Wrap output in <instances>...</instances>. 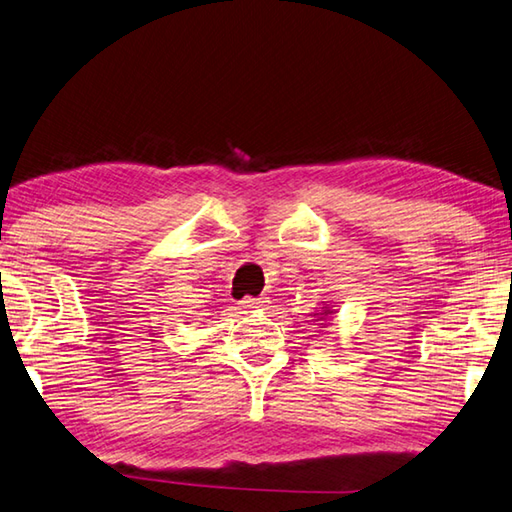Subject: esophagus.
<instances>
[{"label":"esophagus","mask_w":512,"mask_h":512,"mask_svg":"<svg viewBox=\"0 0 512 512\" xmlns=\"http://www.w3.org/2000/svg\"><path fill=\"white\" fill-rule=\"evenodd\" d=\"M269 300L267 298H263V295H260V298H243L241 300V304H243V309H260V306H265Z\"/></svg>","instance_id":"esophagus-1"}]
</instances>
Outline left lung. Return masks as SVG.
I'll return each mask as SVG.
<instances>
[{
  "label": "left lung",
  "instance_id": "left-lung-1",
  "mask_svg": "<svg viewBox=\"0 0 512 512\" xmlns=\"http://www.w3.org/2000/svg\"><path fill=\"white\" fill-rule=\"evenodd\" d=\"M326 313H328V311H326Z\"/></svg>",
  "mask_w": 512,
  "mask_h": 512
}]
</instances>
